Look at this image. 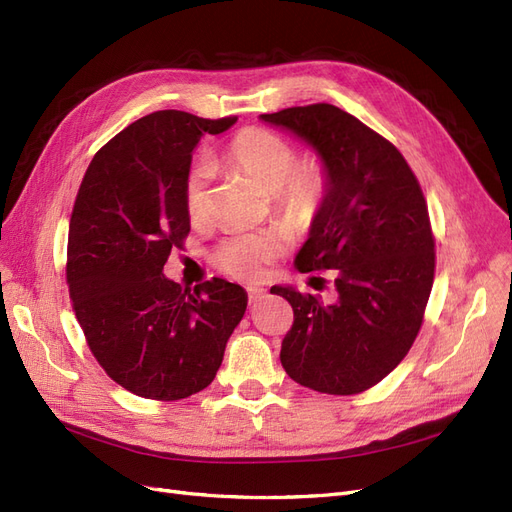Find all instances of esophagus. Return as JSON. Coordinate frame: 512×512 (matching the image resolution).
Instances as JSON below:
<instances>
[{
  "mask_svg": "<svg viewBox=\"0 0 512 512\" xmlns=\"http://www.w3.org/2000/svg\"><path fill=\"white\" fill-rule=\"evenodd\" d=\"M248 296H250V303H258V301H262L264 296H267V290L250 286V288H248Z\"/></svg>",
  "mask_w": 512,
  "mask_h": 512,
  "instance_id": "obj_1",
  "label": "esophagus"
}]
</instances>
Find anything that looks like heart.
I'll use <instances>...</instances> for the list:
<instances>
[{
	"mask_svg": "<svg viewBox=\"0 0 512 512\" xmlns=\"http://www.w3.org/2000/svg\"><path fill=\"white\" fill-rule=\"evenodd\" d=\"M226 163L241 171L267 195H273L277 216L292 228H305L320 211L326 197V173L317 161L296 163L294 146L267 129H243L224 150ZM211 169L199 163L186 180V207L190 218H203L209 205ZM281 248L275 233L237 235L224 241L216 262L237 279L254 281L269 271Z\"/></svg>",
	"mask_w": 512,
	"mask_h": 512,
	"instance_id": "heart-1",
	"label": "heart"
}]
</instances>
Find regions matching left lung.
<instances>
[{
  "label": "left lung",
  "instance_id": "obj_1",
  "mask_svg": "<svg viewBox=\"0 0 512 512\" xmlns=\"http://www.w3.org/2000/svg\"><path fill=\"white\" fill-rule=\"evenodd\" d=\"M320 158L326 197L294 258L301 273L334 269L337 298L322 303L273 286L294 309L281 366L309 390L351 396L377 385L407 356L434 281L428 205L404 156L330 103L260 114Z\"/></svg>",
  "mask_w": 512,
  "mask_h": 512
}]
</instances>
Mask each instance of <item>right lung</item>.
<instances>
[{"mask_svg":"<svg viewBox=\"0 0 512 512\" xmlns=\"http://www.w3.org/2000/svg\"><path fill=\"white\" fill-rule=\"evenodd\" d=\"M207 120L161 110L135 120L88 165L69 220L67 284L93 356L118 385L182 400L214 381L248 292L214 277L184 290L163 269L190 233L186 180Z\"/></svg>","mask_w":512,"mask_h":512,"instance_id":"right-lung-1","label":"right lung"}]
</instances>
